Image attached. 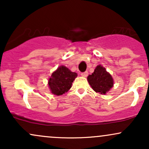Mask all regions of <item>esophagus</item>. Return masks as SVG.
Returning <instances> with one entry per match:
<instances>
[{
    "mask_svg": "<svg viewBox=\"0 0 149 149\" xmlns=\"http://www.w3.org/2000/svg\"><path fill=\"white\" fill-rule=\"evenodd\" d=\"M88 71H85V72H83V73H81V76L82 77H87L88 76Z\"/></svg>",
    "mask_w": 149,
    "mask_h": 149,
    "instance_id": "obj_1",
    "label": "esophagus"
}]
</instances>
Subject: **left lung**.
<instances>
[{
	"label": "left lung",
	"mask_w": 149,
	"mask_h": 149,
	"mask_svg": "<svg viewBox=\"0 0 149 149\" xmlns=\"http://www.w3.org/2000/svg\"><path fill=\"white\" fill-rule=\"evenodd\" d=\"M88 81L97 93L106 95L113 87V78L102 65L96 66L94 72L88 76Z\"/></svg>",
	"instance_id": "8db88e82"
}]
</instances>
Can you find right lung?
<instances>
[{
  "label": "right lung",
  "mask_w": 149,
  "mask_h": 149,
  "mask_svg": "<svg viewBox=\"0 0 149 149\" xmlns=\"http://www.w3.org/2000/svg\"><path fill=\"white\" fill-rule=\"evenodd\" d=\"M78 74L72 72L66 66H59L48 78L49 90L53 95L60 96L70 90Z\"/></svg>",
  "instance_id": "add662e5"
}]
</instances>
